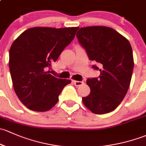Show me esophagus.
<instances>
[{
	"label": "esophagus",
	"mask_w": 146,
	"mask_h": 146,
	"mask_svg": "<svg viewBox=\"0 0 146 146\" xmlns=\"http://www.w3.org/2000/svg\"><path fill=\"white\" fill-rule=\"evenodd\" d=\"M73 83L76 86H79L82 85L84 84V82H81V81H73Z\"/></svg>",
	"instance_id": "1"
}]
</instances>
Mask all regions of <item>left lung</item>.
I'll use <instances>...</instances> for the list:
<instances>
[{
    "instance_id": "obj_1",
    "label": "left lung",
    "mask_w": 146,
    "mask_h": 146,
    "mask_svg": "<svg viewBox=\"0 0 146 146\" xmlns=\"http://www.w3.org/2000/svg\"><path fill=\"white\" fill-rule=\"evenodd\" d=\"M76 36L90 60L100 65V68L92 66L100 75L87 79L91 92L82 98L84 106L97 115L112 112L122 101L130 85L133 70L130 43L108 27L80 28Z\"/></svg>"
}]
</instances>
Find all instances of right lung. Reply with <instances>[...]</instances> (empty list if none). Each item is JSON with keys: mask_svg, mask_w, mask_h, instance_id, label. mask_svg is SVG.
I'll use <instances>...</instances> for the list:
<instances>
[{"mask_svg": "<svg viewBox=\"0 0 146 146\" xmlns=\"http://www.w3.org/2000/svg\"><path fill=\"white\" fill-rule=\"evenodd\" d=\"M78 27H34L12 44L9 67L18 98L29 109L46 112L55 106L63 88L71 83L47 71L74 38Z\"/></svg>", "mask_w": 146, "mask_h": 146, "instance_id": "right-lung-1", "label": "right lung"}]
</instances>
